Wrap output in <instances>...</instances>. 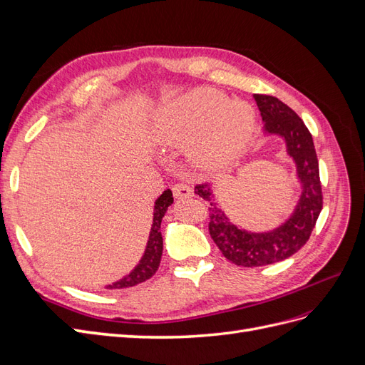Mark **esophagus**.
Returning <instances> with one entry per match:
<instances>
[{"label": "esophagus", "mask_w": 365, "mask_h": 365, "mask_svg": "<svg viewBox=\"0 0 365 365\" xmlns=\"http://www.w3.org/2000/svg\"><path fill=\"white\" fill-rule=\"evenodd\" d=\"M172 192H173V196L176 197V200H184V197H189L193 195L192 187L187 184H182V182L172 185Z\"/></svg>", "instance_id": "1"}]
</instances>
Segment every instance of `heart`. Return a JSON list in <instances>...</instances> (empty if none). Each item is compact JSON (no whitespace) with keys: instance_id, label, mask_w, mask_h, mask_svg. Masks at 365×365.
Returning <instances> with one entry per match:
<instances>
[{"instance_id":"1","label":"heart","mask_w":365,"mask_h":365,"mask_svg":"<svg viewBox=\"0 0 365 365\" xmlns=\"http://www.w3.org/2000/svg\"><path fill=\"white\" fill-rule=\"evenodd\" d=\"M256 114L244 101L212 88H196L158 108L152 140L163 148L187 145L196 168L216 170L235 161L252 137Z\"/></svg>"}]
</instances>
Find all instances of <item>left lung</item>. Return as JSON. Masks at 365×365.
<instances>
[{"mask_svg":"<svg viewBox=\"0 0 365 365\" xmlns=\"http://www.w3.org/2000/svg\"><path fill=\"white\" fill-rule=\"evenodd\" d=\"M262 115L263 135L283 138L286 153L294 161L300 197L291 216L269 231H248L237 227L220 208L213 187L200 184L195 193L210 205L208 231L224 256L237 267H264L291 257L311 236L323 208L318 158L311 132L292 109L277 97L254 94Z\"/></svg>","mask_w":365,"mask_h":365,"instance_id":"8db88e82","label":"left lung"}]
</instances>
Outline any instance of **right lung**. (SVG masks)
<instances>
[{"label":"right lung","instance_id":"add662e5","mask_svg":"<svg viewBox=\"0 0 365 365\" xmlns=\"http://www.w3.org/2000/svg\"><path fill=\"white\" fill-rule=\"evenodd\" d=\"M173 204V196L172 192L168 189L164 190L163 195L155 201V205H153V222L150 227V233H149V240L145 250V254L140 259L137 267L132 269L126 277L120 279L118 282H114L113 284L105 286V289H126L130 288V286L140 284L143 282L149 280L153 274L157 272L161 256H163V236H161V220L168 212V207Z\"/></svg>","mask_w":365,"mask_h":365}]
</instances>
